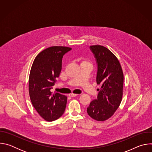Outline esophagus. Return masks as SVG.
<instances>
[{
    "label": "esophagus",
    "mask_w": 152,
    "mask_h": 152,
    "mask_svg": "<svg viewBox=\"0 0 152 152\" xmlns=\"http://www.w3.org/2000/svg\"><path fill=\"white\" fill-rule=\"evenodd\" d=\"M78 96V94H73V93H71V94H69V96L71 97H76V96Z\"/></svg>",
    "instance_id": "34e87169"
}]
</instances>
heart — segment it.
Instances as JSON below:
<instances>
[{"label":"heart","instance_id":"heart-1","mask_svg":"<svg viewBox=\"0 0 152 152\" xmlns=\"http://www.w3.org/2000/svg\"><path fill=\"white\" fill-rule=\"evenodd\" d=\"M82 62H88V61H83Z\"/></svg>","mask_w":152,"mask_h":152}]
</instances>
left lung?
<instances>
[{
	"label": "left lung",
	"mask_w": 152,
	"mask_h": 152,
	"mask_svg": "<svg viewBox=\"0 0 152 152\" xmlns=\"http://www.w3.org/2000/svg\"><path fill=\"white\" fill-rule=\"evenodd\" d=\"M90 49L97 62L96 82L101 88L97 99L87 107V113L94 120L104 121L114 115L121 103L124 75L118 59L111 50L100 45Z\"/></svg>",
	"instance_id": "obj_1"
}]
</instances>
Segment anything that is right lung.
I'll list each match as a JSON object with an SVG mask.
<instances>
[{
    "instance_id": "right-lung-1",
    "label": "right lung",
    "mask_w": 152,
    "mask_h": 152,
    "mask_svg": "<svg viewBox=\"0 0 152 152\" xmlns=\"http://www.w3.org/2000/svg\"><path fill=\"white\" fill-rule=\"evenodd\" d=\"M72 48L52 46L39 53L32 65L29 78L31 101L39 115L48 121L59 118L64 113L67 97L51 91L62 69V58Z\"/></svg>"
}]
</instances>
